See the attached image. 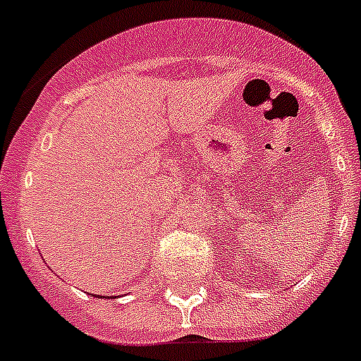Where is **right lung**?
Returning a JSON list of instances; mask_svg holds the SVG:
<instances>
[{
  "mask_svg": "<svg viewBox=\"0 0 361 361\" xmlns=\"http://www.w3.org/2000/svg\"><path fill=\"white\" fill-rule=\"evenodd\" d=\"M97 298H104V296H99V295H97Z\"/></svg>",
  "mask_w": 361,
  "mask_h": 361,
  "instance_id": "obj_1",
  "label": "right lung"
}]
</instances>
